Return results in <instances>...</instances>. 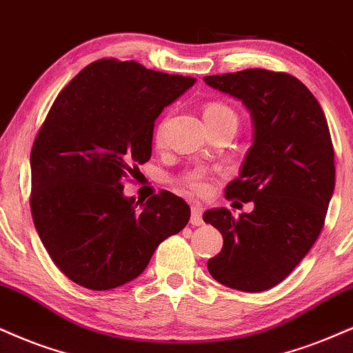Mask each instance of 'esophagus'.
Instances as JSON below:
<instances>
[{
    "label": "esophagus",
    "instance_id": "34e87169",
    "mask_svg": "<svg viewBox=\"0 0 353 353\" xmlns=\"http://www.w3.org/2000/svg\"><path fill=\"white\" fill-rule=\"evenodd\" d=\"M190 223L193 225H203V208L199 204L191 206V219Z\"/></svg>",
    "mask_w": 353,
    "mask_h": 353
}]
</instances>
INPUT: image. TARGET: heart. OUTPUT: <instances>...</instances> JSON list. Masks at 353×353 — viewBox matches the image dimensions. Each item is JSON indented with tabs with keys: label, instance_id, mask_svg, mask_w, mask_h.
<instances>
[{
	"label": "heart",
	"instance_id": "heart-1",
	"mask_svg": "<svg viewBox=\"0 0 353 353\" xmlns=\"http://www.w3.org/2000/svg\"><path fill=\"white\" fill-rule=\"evenodd\" d=\"M203 117L206 121L208 125H214L221 123H236L237 124V114L232 108L228 106V104L221 101H212L208 103L203 110ZM165 129H167V119L160 121L159 125L155 128L154 132V141L160 143L165 137ZM180 185L183 186L185 190L191 191L194 194H206L210 191V181L204 178L203 173L193 172L185 175L180 180Z\"/></svg>",
	"mask_w": 353,
	"mask_h": 353
}]
</instances>
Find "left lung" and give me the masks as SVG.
<instances>
[{"label":"left lung","instance_id":"8db88e82","mask_svg":"<svg viewBox=\"0 0 353 353\" xmlns=\"http://www.w3.org/2000/svg\"><path fill=\"white\" fill-rule=\"evenodd\" d=\"M204 81L254 119V143L225 198L255 208L237 219L225 208L204 212L224 239L208 270L221 285L259 293L285 280L323 230L336 186L332 139L314 94L290 73L247 68Z\"/></svg>","mask_w":353,"mask_h":353}]
</instances>
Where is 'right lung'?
Segmentation results:
<instances>
[{
  "label": "right lung",
  "instance_id": "add662e5",
  "mask_svg": "<svg viewBox=\"0 0 353 353\" xmlns=\"http://www.w3.org/2000/svg\"><path fill=\"white\" fill-rule=\"evenodd\" d=\"M194 78L99 59L60 91L30 150V212L65 276L104 291L137 278L160 242L188 224L170 191L145 204L123 181L152 155L154 123Z\"/></svg>",
  "mask_w": 353,
  "mask_h": 353
}]
</instances>
